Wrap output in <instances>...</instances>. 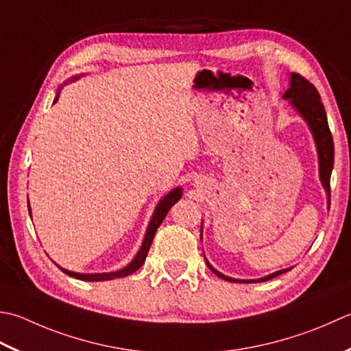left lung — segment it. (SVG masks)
<instances>
[{
	"mask_svg": "<svg viewBox=\"0 0 351 351\" xmlns=\"http://www.w3.org/2000/svg\"><path fill=\"white\" fill-rule=\"evenodd\" d=\"M283 99L289 101V105L300 114L301 119H303L311 132L313 135V141L315 146H317V152H318V164H319V181L322 184V187L326 190L327 195V205L330 207V176H332V170H333V158H335V146H333V138H332V132L328 129V121H327V114L324 105L321 103L319 93L317 91L311 82L306 80L303 75H300L297 73L291 74V82H289V89L283 94ZM202 230V225H201ZM201 239H202V232H201ZM205 257V256H204ZM210 269L216 274L217 277H221L226 281H231V283H262V281L271 280L274 277L280 276L289 269H281L277 272H272L269 276L257 278V280H239V278H232L228 276H223L222 272H219L215 269L208 260L205 258Z\"/></svg>",
	"mask_w": 351,
	"mask_h": 351,
	"instance_id": "1",
	"label": "left lung"
}]
</instances>
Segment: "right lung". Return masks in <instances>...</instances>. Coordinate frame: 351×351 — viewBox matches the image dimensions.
<instances>
[{"instance_id":"add662e5","label":"right lung","mask_w":351,"mask_h":351,"mask_svg":"<svg viewBox=\"0 0 351 351\" xmlns=\"http://www.w3.org/2000/svg\"><path fill=\"white\" fill-rule=\"evenodd\" d=\"M77 79H79V75H74V77H71L68 82H74V80H77ZM68 82H65L64 85H66ZM64 85H62V86H64ZM62 86L58 89V94H56V97H54V101H53V103L58 101ZM181 196H182V189H181V187H176V189H173V190H170L169 193H167L166 196H164L160 202H158L156 208H155L154 215H152V219H150V222H149L146 236H144L141 248L138 250V252L135 254V257L132 258V262H130L129 265H126L125 267H121V269L115 271V272H101V274H80V272H73V271L64 269V267H60V266L58 265L59 269H60L62 272H65L66 276L74 277V278H77V280H84V281H106V280L121 278V277H126V276H130V274H134L136 269H140L141 265L144 263V260H146V256H147V252H149L150 245H152V240H154V236H155V232H156V230H158V226H160V225L162 223L164 217H166V215L169 213L171 205H175L178 201H180ZM27 205H29V213H30V217H32V210H30L29 199H27Z\"/></svg>"}]
</instances>
